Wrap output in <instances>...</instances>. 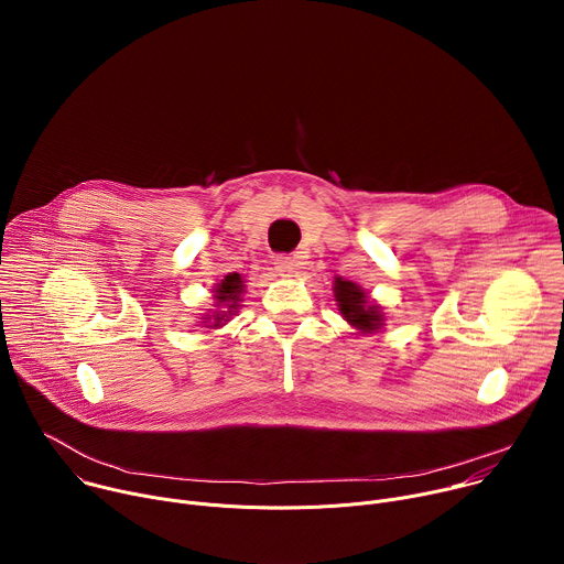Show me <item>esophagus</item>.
Returning a JSON list of instances; mask_svg holds the SVG:
<instances>
[{"instance_id":"34e87169","label":"esophagus","mask_w":564,"mask_h":564,"mask_svg":"<svg viewBox=\"0 0 564 564\" xmlns=\"http://www.w3.org/2000/svg\"><path fill=\"white\" fill-rule=\"evenodd\" d=\"M274 268H276V272H279L281 276H290V274L296 270V261H294L292 257H288V254H279V257L274 259Z\"/></svg>"}]
</instances>
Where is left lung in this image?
Here are the masks:
<instances>
[{
	"instance_id": "obj_1",
	"label": "left lung",
	"mask_w": 564,
	"mask_h": 564,
	"mask_svg": "<svg viewBox=\"0 0 564 564\" xmlns=\"http://www.w3.org/2000/svg\"><path fill=\"white\" fill-rule=\"evenodd\" d=\"M335 299L339 301V312L344 318L361 333H372L381 326V314L377 312V305H366L368 301L359 285L337 279Z\"/></svg>"
}]
</instances>
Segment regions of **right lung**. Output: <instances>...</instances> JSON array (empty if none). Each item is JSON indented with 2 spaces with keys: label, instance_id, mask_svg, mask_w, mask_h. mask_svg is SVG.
Segmentation results:
<instances>
[{
  "label": "right lung",
  "instance_id": "right-lung-1",
  "mask_svg": "<svg viewBox=\"0 0 564 564\" xmlns=\"http://www.w3.org/2000/svg\"><path fill=\"white\" fill-rule=\"evenodd\" d=\"M240 292H243V281H240V274H227L220 283H218V288H216V301H218V305L223 303V305H227V312L231 314V310L236 307V303L240 301L238 296H240ZM212 318V316H209ZM229 316H225V310L223 312H216L214 314V321H212V326L216 328V326H220L223 321H227Z\"/></svg>",
  "mask_w": 564,
  "mask_h": 564
}]
</instances>
